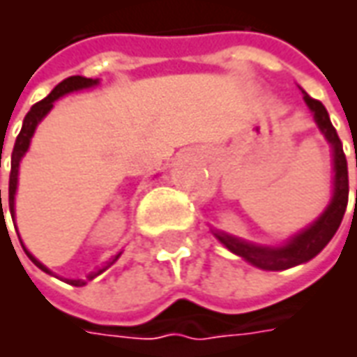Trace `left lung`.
<instances>
[{
	"label": "left lung",
	"instance_id": "left-lung-1",
	"mask_svg": "<svg viewBox=\"0 0 357 357\" xmlns=\"http://www.w3.org/2000/svg\"><path fill=\"white\" fill-rule=\"evenodd\" d=\"M304 101L314 112V118L323 135L327 137L333 145V160H335V193L333 201L323 212L321 216L315 220L314 224L307 229L298 233L296 237H292L283 247H258L247 241H241L233 235H227L224 231H214L220 243H224L225 247L231 250L233 255L245 258L247 262L260 269L268 271H279V269H289L292 266H298L307 260H312L314 256L321 252L327 247V243L333 239V235L337 233L338 225L344 218L346 206H348V164H346V155L342 151V143L338 139L337 130L331 124V118L327 114V109L323 107L321 101H317L314 97L304 93ZM357 168V156H356ZM357 193V191H356ZM357 206V204H356Z\"/></svg>",
	"mask_w": 357,
	"mask_h": 357
}]
</instances>
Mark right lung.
Returning a JSON list of instances; mask_svg holds the SVG:
<instances>
[{
	"label": "right lung",
	"mask_w": 357,
	"mask_h": 357,
	"mask_svg": "<svg viewBox=\"0 0 357 357\" xmlns=\"http://www.w3.org/2000/svg\"><path fill=\"white\" fill-rule=\"evenodd\" d=\"M97 80H91V78H84V76H70V78H66L63 80L61 84L55 86V89L51 91L45 99H42L40 102H36L32 109L28 110V114L24 116V122H22V130L20 133L17 135V141H15V147H13V155H11V176H9V210H11V218H15V191H17V178H19V164H20V158L24 156V153L28 151V145H30V139H32V135H34V130L36 126L40 124V120H42L51 109H53V102L57 101L59 97H63V95L70 93V91H78V89H84V88H91L95 86ZM1 156V155H0ZM0 208H1V189H0ZM3 210V208H1ZM5 222V220H3ZM24 248V247H22ZM24 252L26 256L32 260V262L38 266V268L45 271V273H51L50 269L45 268L42 262H38L34 256L28 252L26 248H24ZM122 252H118L116 256H112L109 262L105 264L101 269H97V271H91L86 279H66V283L74 284V287H84V284L91 281L93 277H97L99 273H102L105 269L110 268L112 264L116 262L118 258H120Z\"/></svg>",
	"instance_id": "add662e5"
}]
</instances>
